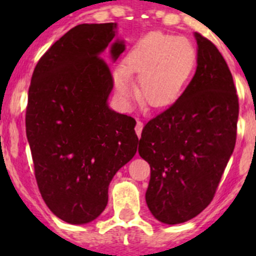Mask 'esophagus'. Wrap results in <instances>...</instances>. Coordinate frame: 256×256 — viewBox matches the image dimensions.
I'll return each instance as SVG.
<instances>
[{
  "instance_id": "obj_1",
  "label": "esophagus",
  "mask_w": 256,
  "mask_h": 256,
  "mask_svg": "<svg viewBox=\"0 0 256 256\" xmlns=\"http://www.w3.org/2000/svg\"><path fill=\"white\" fill-rule=\"evenodd\" d=\"M142 128H144V124L141 122V121H138V124H136V126H135V131H136V135H138V138H141Z\"/></svg>"
}]
</instances>
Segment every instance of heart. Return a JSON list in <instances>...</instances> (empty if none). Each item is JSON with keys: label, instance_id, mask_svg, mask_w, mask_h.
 <instances>
[{"label": "heart", "instance_id": "obj_1", "mask_svg": "<svg viewBox=\"0 0 256 256\" xmlns=\"http://www.w3.org/2000/svg\"><path fill=\"white\" fill-rule=\"evenodd\" d=\"M196 64V50L184 37L152 32L138 40L126 58V68L116 69L114 82L126 102L138 96L131 76H138V94L144 105L166 109L180 99Z\"/></svg>", "mask_w": 256, "mask_h": 256}]
</instances>
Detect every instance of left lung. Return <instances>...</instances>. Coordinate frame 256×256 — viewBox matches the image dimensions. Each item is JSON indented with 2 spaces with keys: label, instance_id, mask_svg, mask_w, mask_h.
I'll return each instance as SVG.
<instances>
[{
  "label": "left lung",
  "instance_id": "obj_1",
  "mask_svg": "<svg viewBox=\"0 0 256 256\" xmlns=\"http://www.w3.org/2000/svg\"><path fill=\"white\" fill-rule=\"evenodd\" d=\"M194 37V76L172 106L144 125L138 142V154L151 167L147 207L171 226L208 207L236 140L233 76L216 46L200 33Z\"/></svg>",
  "mask_w": 256,
  "mask_h": 256
}]
</instances>
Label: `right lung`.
<instances>
[{
	"instance_id": "1",
	"label": "right lung",
	"mask_w": 256,
	"mask_h": 256,
	"mask_svg": "<svg viewBox=\"0 0 256 256\" xmlns=\"http://www.w3.org/2000/svg\"><path fill=\"white\" fill-rule=\"evenodd\" d=\"M116 23L79 24L40 59L28 90L26 132L36 180L48 208L69 224L96 219L116 172L138 151L136 121L114 112V62L125 43Z\"/></svg>"
}]
</instances>
